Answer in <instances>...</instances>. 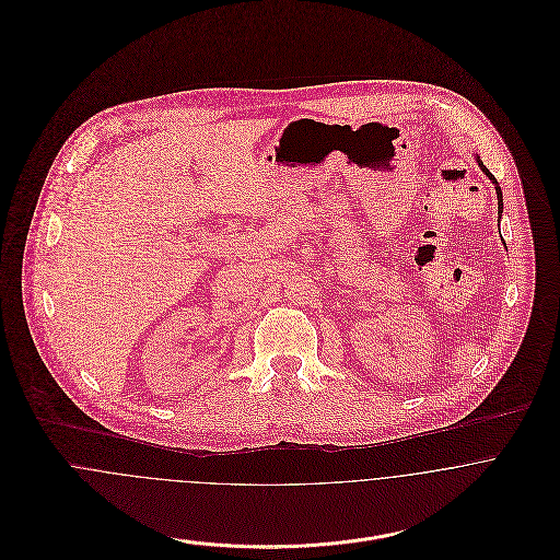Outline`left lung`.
Wrapping results in <instances>:
<instances>
[{"mask_svg": "<svg viewBox=\"0 0 560 560\" xmlns=\"http://www.w3.org/2000/svg\"><path fill=\"white\" fill-rule=\"evenodd\" d=\"M479 161L480 170H482V172L489 176V180L495 185V194H498V209H502V191H500V187H498V180H495V178H493V174H491V172H489V170L482 165V161Z\"/></svg>", "mask_w": 560, "mask_h": 560, "instance_id": "8db88e82", "label": "left lung"}]
</instances>
